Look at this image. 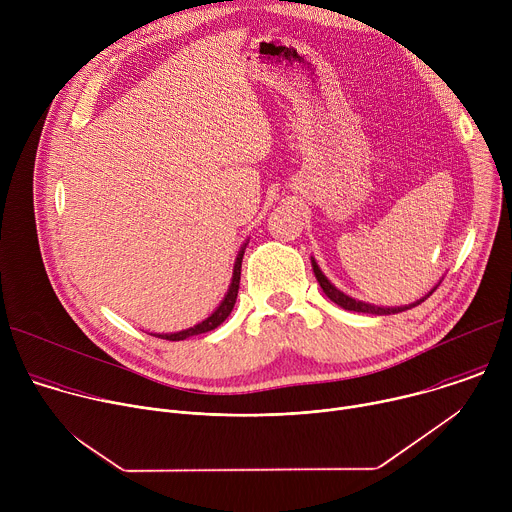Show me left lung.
<instances>
[{
	"label": "left lung",
	"mask_w": 512,
	"mask_h": 512,
	"mask_svg": "<svg viewBox=\"0 0 512 512\" xmlns=\"http://www.w3.org/2000/svg\"><path fill=\"white\" fill-rule=\"evenodd\" d=\"M312 267H314V275H316V279H318V283H320V287L324 289V294L334 302V304H338L340 308H344V310H350V312H362V314H377V316H389V314H399V312H405V310H411V308H415V306H419L423 300H419V302H415V304H409V306H403V308H379V306H371V304H364V302H356V300H352V298H348L346 294H342L340 289H336L328 279H326V275L320 271V267L316 265V261H312Z\"/></svg>",
	"instance_id": "8db88e82"
}]
</instances>
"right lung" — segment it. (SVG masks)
<instances>
[{
    "label": "right lung",
    "mask_w": 512,
    "mask_h": 512,
    "mask_svg": "<svg viewBox=\"0 0 512 512\" xmlns=\"http://www.w3.org/2000/svg\"><path fill=\"white\" fill-rule=\"evenodd\" d=\"M243 253H245V247L239 251V255H237V261H235V271H233V281H231V287H229V291H227V296H225V300L221 302V306H218L216 310H214V314L212 316H208L204 322H200V324H196L194 328H188V330H182V332H176V334H160L158 338H166V340H184V338H188V336H196V334H204V332H210V330H214L216 326H221L225 320H227V316L233 312V308H235V302H237V294H239V281H241V263H243Z\"/></svg>",
    "instance_id": "obj_1"
}]
</instances>
